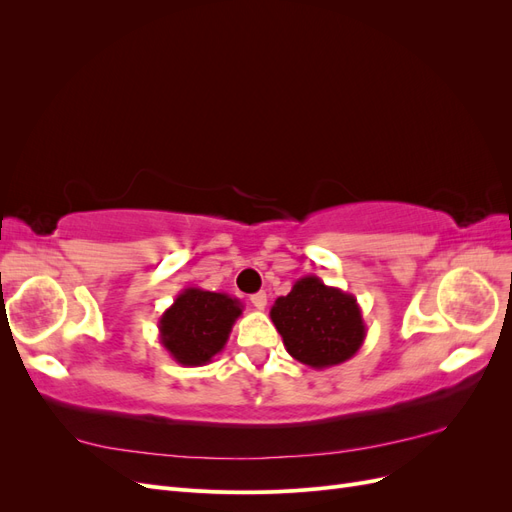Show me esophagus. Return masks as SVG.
Instances as JSON below:
<instances>
[{
	"label": "esophagus",
	"mask_w": 512,
	"mask_h": 512,
	"mask_svg": "<svg viewBox=\"0 0 512 512\" xmlns=\"http://www.w3.org/2000/svg\"><path fill=\"white\" fill-rule=\"evenodd\" d=\"M250 301H252V305H254L256 309H265V307H267V292H256V294H252Z\"/></svg>",
	"instance_id": "esophagus-1"
}]
</instances>
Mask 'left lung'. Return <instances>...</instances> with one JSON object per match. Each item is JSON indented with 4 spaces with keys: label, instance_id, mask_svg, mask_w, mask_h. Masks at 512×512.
Returning a JSON list of instances; mask_svg holds the SVG:
<instances>
[{
    "label": "left lung",
    "instance_id": "obj_1",
    "mask_svg": "<svg viewBox=\"0 0 512 512\" xmlns=\"http://www.w3.org/2000/svg\"><path fill=\"white\" fill-rule=\"evenodd\" d=\"M292 359L314 369L342 365L361 350L367 327L356 297L316 275L294 282L269 312Z\"/></svg>",
    "mask_w": 512,
    "mask_h": 512
}]
</instances>
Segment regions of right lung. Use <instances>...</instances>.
I'll return each instance as SVG.
<instances>
[{
  "instance_id": "obj_1",
  "label": "right lung",
  "mask_w": 512,
  "mask_h": 512,
  "mask_svg": "<svg viewBox=\"0 0 512 512\" xmlns=\"http://www.w3.org/2000/svg\"><path fill=\"white\" fill-rule=\"evenodd\" d=\"M241 314L243 303L226 292L183 288L158 322L160 344L183 367L207 365L224 350Z\"/></svg>"
}]
</instances>
